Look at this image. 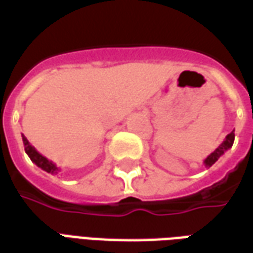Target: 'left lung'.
Returning <instances> with one entry per match:
<instances>
[{
	"label": "left lung",
	"mask_w": 253,
	"mask_h": 253,
	"mask_svg": "<svg viewBox=\"0 0 253 253\" xmlns=\"http://www.w3.org/2000/svg\"><path fill=\"white\" fill-rule=\"evenodd\" d=\"M233 142H234V130L232 132H229L228 135L225 137V139L222 141V143H221V145H219V146H218L212 153L209 154L206 159L203 160V164H205V167H206V168H210V167H211V165L214 164V163H215V161H217L222 154H225V152H228L229 149L232 148Z\"/></svg>",
	"instance_id": "8db88e82"
}]
</instances>
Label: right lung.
Listing matches in <instances>:
<instances>
[{
  "mask_svg": "<svg viewBox=\"0 0 253 253\" xmlns=\"http://www.w3.org/2000/svg\"><path fill=\"white\" fill-rule=\"evenodd\" d=\"M21 137H23V143H24V149H25V153L28 154V157L31 159V161L34 163L35 165H38L39 168H42L43 170H46L47 173H51V175H55L59 172V168H58L57 165L54 164L52 161H50L48 159H46L43 154H41L38 150H36L30 142H28V139L24 137V134H21Z\"/></svg>",
  "mask_w": 253,
  "mask_h": 253,
  "instance_id": "obj_1",
  "label": "right lung"
}]
</instances>
